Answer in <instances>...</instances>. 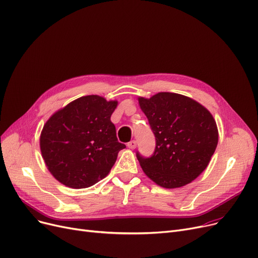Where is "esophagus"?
I'll return each instance as SVG.
<instances>
[{
	"label": "esophagus",
	"mask_w": 258,
	"mask_h": 258,
	"mask_svg": "<svg viewBox=\"0 0 258 258\" xmlns=\"http://www.w3.org/2000/svg\"><path fill=\"white\" fill-rule=\"evenodd\" d=\"M127 147H128L130 149H132V150L136 149V147H137V142H136L135 140H132V141H130V142L127 143Z\"/></svg>",
	"instance_id": "1"
}]
</instances>
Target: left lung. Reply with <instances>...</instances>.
Here are the masks:
<instances>
[{"label":"left lung","mask_w":258,"mask_h":258,"mask_svg":"<svg viewBox=\"0 0 258 258\" xmlns=\"http://www.w3.org/2000/svg\"><path fill=\"white\" fill-rule=\"evenodd\" d=\"M155 136L150 157L137 152L143 172L162 187H180L208 166L218 142L216 122L195 100L174 93L139 98Z\"/></svg>","instance_id":"obj_1"}]
</instances>
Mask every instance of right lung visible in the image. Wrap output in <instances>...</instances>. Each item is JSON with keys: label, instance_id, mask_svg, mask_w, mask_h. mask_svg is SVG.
Segmentation results:
<instances>
[{"label": "right lung", "instance_id": "1", "mask_svg": "<svg viewBox=\"0 0 258 258\" xmlns=\"http://www.w3.org/2000/svg\"><path fill=\"white\" fill-rule=\"evenodd\" d=\"M117 101L99 96L75 100L53 114L43 127L40 148L49 172L61 183L84 188L103 179L125 148L110 116Z\"/></svg>", "mask_w": 258, "mask_h": 258}]
</instances>
